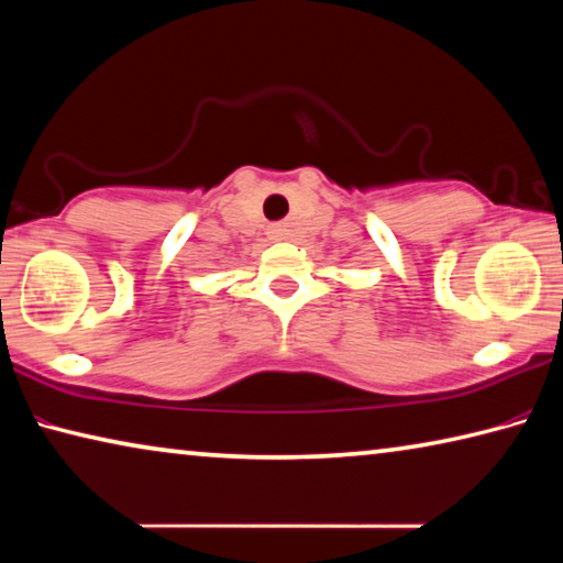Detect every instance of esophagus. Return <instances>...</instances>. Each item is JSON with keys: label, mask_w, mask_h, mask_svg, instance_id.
Wrapping results in <instances>:
<instances>
[{"label": "esophagus", "mask_w": 563, "mask_h": 563, "mask_svg": "<svg viewBox=\"0 0 563 563\" xmlns=\"http://www.w3.org/2000/svg\"><path fill=\"white\" fill-rule=\"evenodd\" d=\"M271 233H273V238H275V241H283V235H285V228H280V225H275V228H271Z\"/></svg>", "instance_id": "obj_1"}]
</instances>
